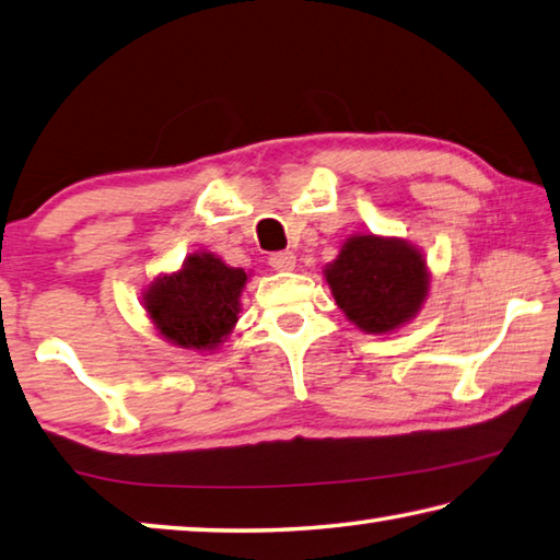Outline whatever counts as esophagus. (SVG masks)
Segmentation results:
<instances>
[{
	"label": "esophagus",
	"mask_w": 560,
	"mask_h": 560,
	"mask_svg": "<svg viewBox=\"0 0 560 560\" xmlns=\"http://www.w3.org/2000/svg\"><path fill=\"white\" fill-rule=\"evenodd\" d=\"M268 262H270L272 270L290 272V270H295L298 258H295V253H292V250H282V253H272Z\"/></svg>",
	"instance_id": "obj_1"
}]
</instances>
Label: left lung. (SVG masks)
Listing matches in <instances>:
<instances>
[{
    "label": "left lung",
    "instance_id": "left-lung-1",
    "mask_svg": "<svg viewBox=\"0 0 560 560\" xmlns=\"http://www.w3.org/2000/svg\"><path fill=\"white\" fill-rule=\"evenodd\" d=\"M339 310L366 335H388L413 319L430 290L423 253L404 238L357 233L325 265Z\"/></svg>",
    "mask_w": 560,
    "mask_h": 560
}]
</instances>
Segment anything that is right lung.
<instances>
[{
	"label": "right lung",
	"mask_w": 560,
	"mask_h": 560,
	"mask_svg": "<svg viewBox=\"0 0 560 560\" xmlns=\"http://www.w3.org/2000/svg\"><path fill=\"white\" fill-rule=\"evenodd\" d=\"M248 272L213 253H194L176 272L154 278L144 290V310L154 329L174 347L213 351L238 322Z\"/></svg>",
	"instance_id": "right-lung-1"
}]
</instances>
